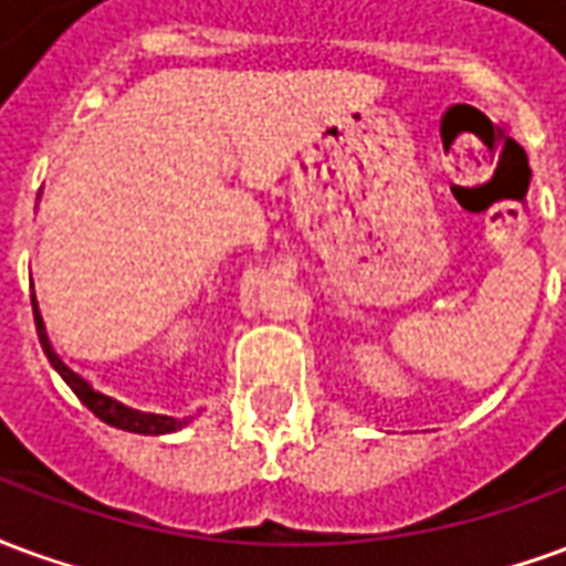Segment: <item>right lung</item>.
I'll return each instance as SVG.
<instances>
[{
	"mask_svg": "<svg viewBox=\"0 0 566 566\" xmlns=\"http://www.w3.org/2000/svg\"><path fill=\"white\" fill-rule=\"evenodd\" d=\"M32 315H35V331H39V343H42L44 355L51 360V367L63 376L72 391L78 394V400L87 409H91L93 416L103 418L105 424L120 427V430H129V433H148V437H160V433H175V430H181L187 427L193 418H172V416H154V412H139V409H133V406H124L115 397H108V394L96 391L91 381L78 376L75 369L69 367L63 357L56 355L54 345L48 339V331H44V318L42 312H39V303H35V296H32Z\"/></svg>",
	"mask_w": 566,
	"mask_h": 566,
	"instance_id": "1",
	"label": "right lung"
}]
</instances>
